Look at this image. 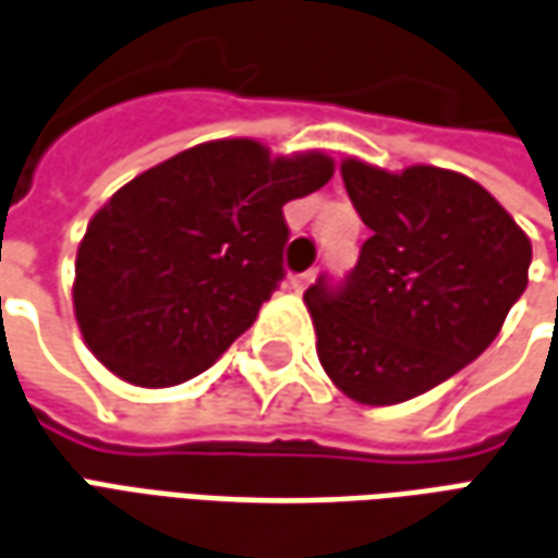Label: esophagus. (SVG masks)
<instances>
[{
	"mask_svg": "<svg viewBox=\"0 0 558 558\" xmlns=\"http://www.w3.org/2000/svg\"><path fill=\"white\" fill-rule=\"evenodd\" d=\"M311 283H314V271H304V275H292L290 278L292 292H304Z\"/></svg>",
	"mask_w": 558,
	"mask_h": 558,
	"instance_id": "obj_1",
	"label": "esophagus"
}]
</instances>
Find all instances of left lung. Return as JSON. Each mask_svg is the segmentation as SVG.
Returning a JSON list of instances; mask_svg holds the SVG:
<instances>
[{"label":"left lung","mask_w":558,"mask_h":558,"mask_svg":"<svg viewBox=\"0 0 558 558\" xmlns=\"http://www.w3.org/2000/svg\"><path fill=\"white\" fill-rule=\"evenodd\" d=\"M340 175L374 235L343 290L319 280L304 304L328 379L355 403L391 407L490 347L526 290L532 242L463 172L343 158Z\"/></svg>","instance_id":"left-lung-1"}]
</instances>
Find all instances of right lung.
<instances>
[{
  "label": "right lung",
  "instance_id": "1",
  "mask_svg": "<svg viewBox=\"0 0 558 558\" xmlns=\"http://www.w3.org/2000/svg\"><path fill=\"white\" fill-rule=\"evenodd\" d=\"M335 175L326 151L208 140L122 184L80 239L74 316L98 362L170 388L218 362L283 278V206Z\"/></svg>",
  "mask_w": 558,
  "mask_h": 558
}]
</instances>
